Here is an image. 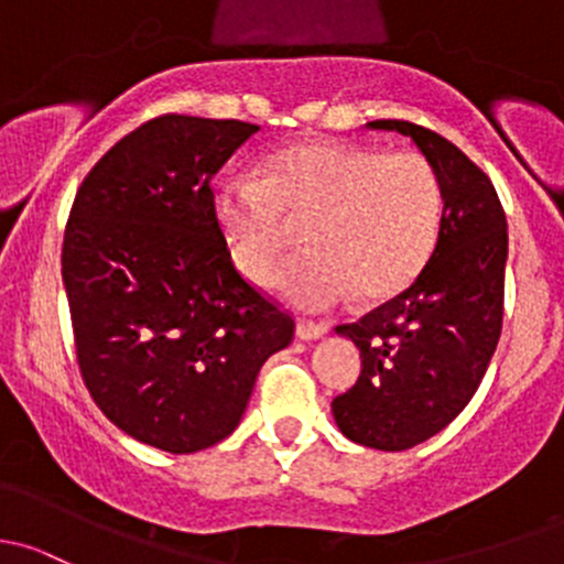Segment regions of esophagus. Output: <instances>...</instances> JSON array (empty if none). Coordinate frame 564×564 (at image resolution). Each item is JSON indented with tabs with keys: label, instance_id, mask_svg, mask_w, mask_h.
I'll list each match as a JSON object with an SVG mask.
<instances>
[{
	"label": "esophagus",
	"instance_id": "1",
	"mask_svg": "<svg viewBox=\"0 0 564 564\" xmlns=\"http://www.w3.org/2000/svg\"><path fill=\"white\" fill-rule=\"evenodd\" d=\"M295 334H299V339H321V336L328 334V323L299 321V325H295Z\"/></svg>",
	"mask_w": 564,
	"mask_h": 564
}]
</instances>
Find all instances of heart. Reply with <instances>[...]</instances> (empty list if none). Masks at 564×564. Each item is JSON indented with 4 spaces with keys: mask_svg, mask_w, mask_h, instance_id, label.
Wrapping results in <instances>:
<instances>
[{
    "mask_svg": "<svg viewBox=\"0 0 564 564\" xmlns=\"http://www.w3.org/2000/svg\"><path fill=\"white\" fill-rule=\"evenodd\" d=\"M214 217L243 280L269 284L293 228L306 225V252L290 260L276 288L301 310H328L358 290L386 301L415 282L443 225V184L417 152H386L350 141L282 149L263 176H225Z\"/></svg>",
    "mask_w": 564,
    "mask_h": 564,
    "instance_id": "heart-1",
    "label": "heart"
}]
</instances>
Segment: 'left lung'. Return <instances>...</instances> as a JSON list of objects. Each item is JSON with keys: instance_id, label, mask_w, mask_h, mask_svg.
I'll use <instances>...</instances> for the list:
<instances>
[{"instance_id": "obj_1", "label": "left lung", "mask_w": 564, "mask_h": 564, "mask_svg": "<svg viewBox=\"0 0 564 564\" xmlns=\"http://www.w3.org/2000/svg\"><path fill=\"white\" fill-rule=\"evenodd\" d=\"M367 127L410 135L432 162L443 184V225L404 293L358 323L336 325L361 350V375L330 410L352 443L408 451L443 432L489 369L502 330L508 223L491 178L443 135L399 119Z\"/></svg>"}]
</instances>
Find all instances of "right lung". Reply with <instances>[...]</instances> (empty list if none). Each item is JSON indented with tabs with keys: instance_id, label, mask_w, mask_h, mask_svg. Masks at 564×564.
Segmentation results:
<instances>
[{
	"instance_id": "add662e5",
	"label": "right lung",
	"mask_w": 564,
	"mask_h": 564,
	"mask_svg": "<svg viewBox=\"0 0 564 564\" xmlns=\"http://www.w3.org/2000/svg\"><path fill=\"white\" fill-rule=\"evenodd\" d=\"M260 127L165 113L86 173L62 243L78 369L138 443L212 448L239 426L295 321L247 282L214 217L212 176Z\"/></svg>"
}]
</instances>
